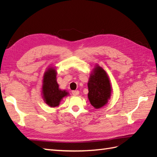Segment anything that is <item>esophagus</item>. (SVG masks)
Returning a JSON list of instances; mask_svg holds the SVG:
<instances>
[{"instance_id": "34e87169", "label": "esophagus", "mask_w": 157, "mask_h": 157, "mask_svg": "<svg viewBox=\"0 0 157 157\" xmlns=\"http://www.w3.org/2000/svg\"><path fill=\"white\" fill-rule=\"evenodd\" d=\"M72 94L73 96H78L79 94V92L78 90H73V91H72Z\"/></svg>"}]
</instances>
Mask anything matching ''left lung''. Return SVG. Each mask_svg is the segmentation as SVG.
Segmentation results:
<instances>
[{
	"instance_id": "1",
	"label": "left lung",
	"mask_w": 157,
	"mask_h": 157,
	"mask_svg": "<svg viewBox=\"0 0 157 157\" xmlns=\"http://www.w3.org/2000/svg\"><path fill=\"white\" fill-rule=\"evenodd\" d=\"M94 71L88 83V97L92 105L98 109L107 103L108 99L110 98L111 88L105 71L98 66Z\"/></svg>"
}]
</instances>
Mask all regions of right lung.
I'll return each instance as SVG.
<instances>
[{
  "label": "right lung",
  "mask_w": 157,
  "mask_h": 157,
  "mask_svg": "<svg viewBox=\"0 0 157 157\" xmlns=\"http://www.w3.org/2000/svg\"><path fill=\"white\" fill-rule=\"evenodd\" d=\"M42 93L46 104L50 107L58 106L61 99L67 95L65 90L59 89L58 84L56 80V71L50 68L44 76Z\"/></svg>",
  "instance_id": "right-lung-1"
}]
</instances>
